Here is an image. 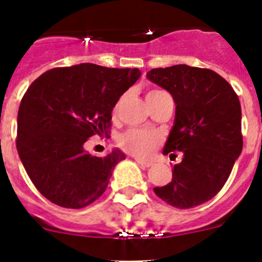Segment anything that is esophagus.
Masks as SVG:
<instances>
[{
    "label": "esophagus",
    "mask_w": 262,
    "mask_h": 262,
    "mask_svg": "<svg viewBox=\"0 0 262 262\" xmlns=\"http://www.w3.org/2000/svg\"><path fill=\"white\" fill-rule=\"evenodd\" d=\"M136 163H138L139 165H142L143 168H149V166H152L151 161H144V160L142 159H136Z\"/></svg>",
    "instance_id": "esophagus-1"
}]
</instances>
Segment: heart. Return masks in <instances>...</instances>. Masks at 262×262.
<instances>
[{
	"label": "heart",
	"mask_w": 262,
	"mask_h": 262,
	"mask_svg": "<svg viewBox=\"0 0 262 262\" xmlns=\"http://www.w3.org/2000/svg\"><path fill=\"white\" fill-rule=\"evenodd\" d=\"M161 90H152L147 94V101L163 94ZM160 143V136L145 129H128L119 138V145L124 151L138 157H148Z\"/></svg>",
	"instance_id": "heart-1"
}]
</instances>
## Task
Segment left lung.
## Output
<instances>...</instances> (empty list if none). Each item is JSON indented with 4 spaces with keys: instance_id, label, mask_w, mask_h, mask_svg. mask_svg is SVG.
Masks as SVG:
<instances>
[{
    "instance_id": "left-lung-1",
    "label": "left lung",
    "mask_w": 262,
    "mask_h": 262,
    "mask_svg": "<svg viewBox=\"0 0 262 262\" xmlns=\"http://www.w3.org/2000/svg\"><path fill=\"white\" fill-rule=\"evenodd\" d=\"M147 78L168 90L176 103L174 124L163 154L182 152L172 181L154 191L177 209L202 205L221 191L242 154L239 97L211 69L180 64L151 69Z\"/></svg>"
}]
</instances>
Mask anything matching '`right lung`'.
<instances>
[{
    "label": "right lung",
    "instance_id": "add662e5",
    "mask_svg": "<svg viewBox=\"0 0 262 262\" xmlns=\"http://www.w3.org/2000/svg\"><path fill=\"white\" fill-rule=\"evenodd\" d=\"M142 72L82 62L53 68L27 89L18 111L17 149L32 184L48 201L82 209L105 193L120 149L92 156L84 144L107 134L111 111Z\"/></svg>",
    "mask_w": 262,
    "mask_h": 262
}]
</instances>
